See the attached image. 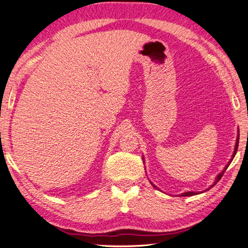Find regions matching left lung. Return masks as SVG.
<instances>
[{"mask_svg":"<svg viewBox=\"0 0 248 248\" xmlns=\"http://www.w3.org/2000/svg\"><path fill=\"white\" fill-rule=\"evenodd\" d=\"M238 140H239V133H238V136H237V140H236V144H235V149H234V153H233V156H232V158H231V160L229 161V164H227L226 166H225V168L224 169H223V171L220 173V174H218V176L217 177V179H216V181H214V184L212 185V186H210V188H212V186H214V185H216L217 184V182H218V180H220L221 179V178H222V176H223V173H224L225 172V170L227 169V167H229V165L231 164V161H232L233 160V158H234V156L235 155H236V152H237V148H238ZM154 186V185H153ZM155 186V188H156V186ZM209 188V189H210ZM208 189V190H209ZM194 194H197V192H194V191H189V192H185V193H182L181 194V196L182 197H191V196H194Z\"/></svg>","mask_w":248,"mask_h":248,"instance_id":"left-lung-1","label":"left lung"}]
</instances>
